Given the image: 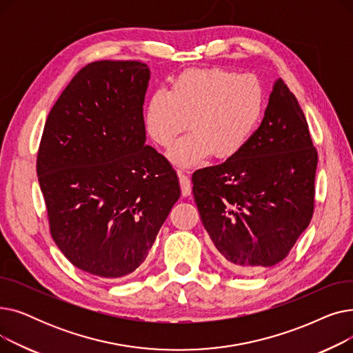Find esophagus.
I'll return each mask as SVG.
<instances>
[{
	"instance_id": "obj_1",
	"label": "esophagus",
	"mask_w": 353,
	"mask_h": 353,
	"mask_svg": "<svg viewBox=\"0 0 353 353\" xmlns=\"http://www.w3.org/2000/svg\"><path fill=\"white\" fill-rule=\"evenodd\" d=\"M177 176H179V181H180V188H181L183 196H189L192 193V183H190L189 176L184 173L183 170H177Z\"/></svg>"
}]
</instances>
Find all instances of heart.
<instances>
[{
    "label": "heart",
    "mask_w": 353,
    "mask_h": 353,
    "mask_svg": "<svg viewBox=\"0 0 353 353\" xmlns=\"http://www.w3.org/2000/svg\"><path fill=\"white\" fill-rule=\"evenodd\" d=\"M265 110V90L252 74L220 67L190 68L176 77L170 91L159 88L144 107V128L157 145L172 148L170 159L184 167L237 156L248 145Z\"/></svg>",
    "instance_id": "b5f03b06"
}]
</instances>
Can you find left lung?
I'll return each instance as SVG.
<instances>
[{"mask_svg":"<svg viewBox=\"0 0 353 353\" xmlns=\"http://www.w3.org/2000/svg\"><path fill=\"white\" fill-rule=\"evenodd\" d=\"M316 165L306 117L279 79L243 150L193 173L203 226L230 270L254 274L289 254L313 216Z\"/></svg>","mask_w":353,"mask_h":353,"instance_id":"obj_1","label":"left lung"}]
</instances>
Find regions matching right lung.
Instances as JSON below:
<instances>
[{
    "instance_id": "1",
    "label": "right lung",
    "mask_w": 353,
    "mask_h": 353,
    "mask_svg": "<svg viewBox=\"0 0 353 353\" xmlns=\"http://www.w3.org/2000/svg\"><path fill=\"white\" fill-rule=\"evenodd\" d=\"M148 79L140 61L84 65L52 105L37 154L55 245L101 279L145 261L180 197L169 160L144 144Z\"/></svg>"
}]
</instances>
